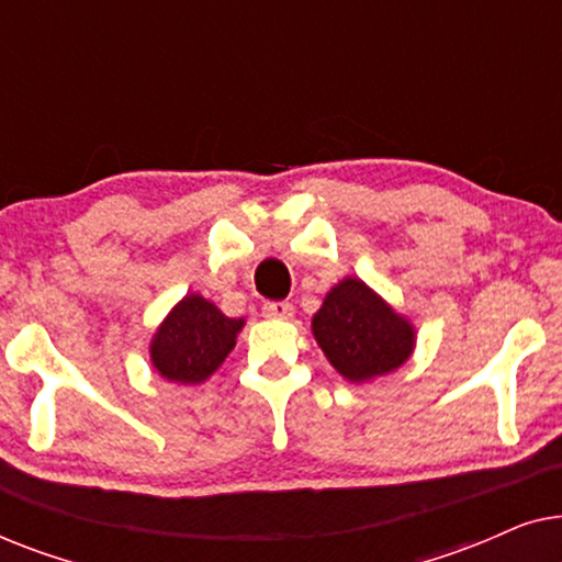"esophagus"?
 <instances>
[{"instance_id": "34e87169", "label": "esophagus", "mask_w": 562, "mask_h": 562, "mask_svg": "<svg viewBox=\"0 0 562 562\" xmlns=\"http://www.w3.org/2000/svg\"><path fill=\"white\" fill-rule=\"evenodd\" d=\"M294 314V306L289 302H266L263 304V317L268 319H289Z\"/></svg>"}]
</instances>
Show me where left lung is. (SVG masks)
<instances>
[{
	"mask_svg": "<svg viewBox=\"0 0 562 562\" xmlns=\"http://www.w3.org/2000/svg\"><path fill=\"white\" fill-rule=\"evenodd\" d=\"M312 333L329 363L348 381L394 371L414 348L409 322L358 279H345L329 291L314 314Z\"/></svg>",
	"mask_w": 562,
	"mask_h": 562,
	"instance_id": "left-lung-1",
	"label": "left lung"
}]
</instances>
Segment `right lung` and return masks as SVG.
Here are the masks:
<instances>
[{
    "instance_id": "1",
    "label": "right lung",
    "mask_w": 562,
    "mask_h": 562,
    "mask_svg": "<svg viewBox=\"0 0 562 562\" xmlns=\"http://www.w3.org/2000/svg\"><path fill=\"white\" fill-rule=\"evenodd\" d=\"M243 325V319L225 317L204 296H183L153 337V366L173 383H202L235 348Z\"/></svg>"
}]
</instances>
